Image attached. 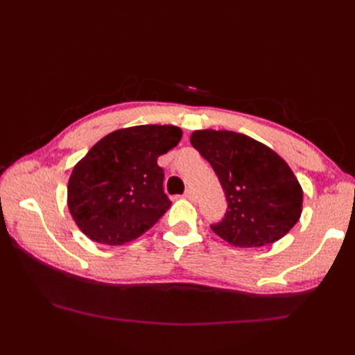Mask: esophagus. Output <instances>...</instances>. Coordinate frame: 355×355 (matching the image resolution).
I'll return each instance as SVG.
<instances>
[{"label": "esophagus", "instance_id": "1", "mask_svg": "<svg viewBox=\"0 0 355 355\" xmlns=\"http://www.w3.org/2000/svg\"><path fill=\"white\" fill-rule=\"evenodd\" d=\"M184 198H187V200H191V201H195V193H193V191H191V189H187V191L184 192Z\"/></svg>", "mask_w": 355, "mask_h": 355}]
</instances>
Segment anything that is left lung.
Instances as JSON below:
<instances>
[{
  "label": "left lung",
  "mask_w": 355,
  "mask_h": 355,
  "mask_svg": "<svg viewBox=\"0 0 355 355\" xmlns=\"http://www.w3.org/2000/svg\"><path fill=\"white\" fill-rule=\"evenodd\" d=\"M191 143L214 168L227 200L223 220L210 225L218 236L235 247H262L299 221L302 187L273 149L233 131H195Z\"/></svg>",
  "instance_id": "left-lung-1"
}]
</instances>
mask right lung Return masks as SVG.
<instances>
[{
  "instance_id": "right-lung-1",
  "label": "right lung",
  "mask_w": 355,
  "mask_h": 355,
  "mask_svg": "<svg viewBox=\"0 0 355 355\" xmlns=\"http://www.w3.org/2000/svg\"><path fill=\"white\" fill-rule=\"evenodd\" d=\"M172 125H140L105 135L74 166L70 214L99 244L122 245L148 232L171 207L157 158L182 140Z\"/></svg>"
}]
</instances>
